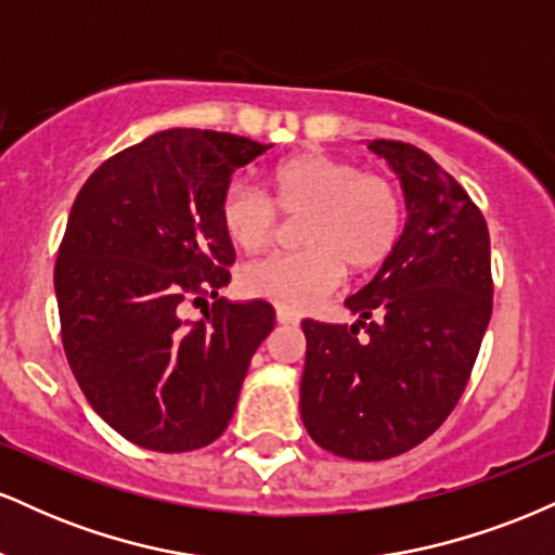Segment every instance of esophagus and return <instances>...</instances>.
Returning a JSON list of instances; mask_svg holds the SVG:
<instances>
[{
	"label": "esophagus",
	"instance_id": "1",
	"mask_svg": "<svg viewBox=\"0 0 555 555\" xmlns=\"http://www.w3.org/2000/svg\"><path fill=\"white\" fill-rule=\"evenodd\" d=\"M276 321L282 323V326H297V323H299V318H297L295 313H289V310L279 308V310H276Z\"/></svg>",
	"mask_w": 555,
	"mask_h": 555
}]
</instances>
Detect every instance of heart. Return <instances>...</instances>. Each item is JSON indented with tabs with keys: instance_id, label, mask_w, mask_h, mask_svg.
Segmentation results:
<instances>
[{
	"instance_id": "b5f03b06",
	"label": "heart",
	"mask_w": 555,
	"mask_h": 555,
	"mask_svg": "<svg viewBox=\"0 0 555 555\" xmlns=\"http://www.w3.org/2000/svg\"><path fill=\"white\" fill-rule=\"evenodd\" d=\"M271 201L245 182L221 195L224 234L242 253H260L276 240L279 216H301L302 250L271 256L240 271L247 297L284 310H308L339 284L344 269L367 273L391 256L401 234V197L386 177L362 175L347 158L305 151L279 162L269 175ZM278 206L273 209L270 203Z\"/></svg>"
}]
</instances>
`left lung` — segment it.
<instances>
[{"label":"left lung","mask_w":555,"mask_h":555,"mask_svg":"<svg viewBox=\"0 0 555 555\" xmlns=\"http://www.w3.org/2000/svg\"><path fill=\"white\" fill-rule=\"evenodd\" d=\"M401 184L397 247L358 295L347 323L305 318L299 415L344 460L378 462L423 443L460 401L493 308L488 224L425 151L367 140ZM363 334H359V328Z\"/></svg>","instance_id":"8db88e82"}]
</instances>
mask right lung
Returning <instances> with one entry per match:
<instances>
[{
  "label": "right lung",
  "mask_w": 555,
  "mask_h": 555,
  "mask_svg": "<svg viewBox=\"0 0 555 555\" xmlns=\"http://www.w3.org/2000/svg\"><path fill=\"white\" fill-rule=\"evenodd\" d=\"M269 149L175 127L101 164L75 197L54 269L62 344L93 410L135 446L214 443L271 334L269 302L219 297L234 263L221 195ZM208 294L207 318L184 319Z\"/></svg>",
  "instance_id": "obj_1"
}]
</instances>
